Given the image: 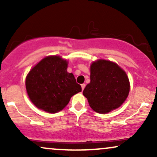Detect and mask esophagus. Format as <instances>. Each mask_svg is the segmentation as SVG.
Returning <instances> with one entry per match:
<instances>
[{"instance_id":"obj_1","label":"esophagus","mask_w":157,"mask_h":157,"mask_svg":"<svg viewBox=\"0 0 157 157\" xmlns=\"http://www.w3.org/2000/svg\"><path fill=\"white\" fill-rule=\"evenodd\" d=\"M85 86H86V85H85V84L81 85V87H82V90H83L85 89Z\"/></svg>"}]
</instances>
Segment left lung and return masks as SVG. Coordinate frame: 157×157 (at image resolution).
Wrapping results in <instances>:
<instances>
[{
	"label": "left lung",
	"instance_id": "left-lung-1",
	"mask_svg": "<svg viewBox=\"0 0 157 157\" xmlns=\"http://www.w3.org/2000/svg\"><path fill=\"white\" fill-rule=\"evenodd\" d=\"M91 82L83 90L89 105L98 113H108L120 107L128 95L127 75L117 64L105 60L91 66Z\"/></svg>",
	"mask_w": 157,
	"mask_h": 157
}]
</instances>
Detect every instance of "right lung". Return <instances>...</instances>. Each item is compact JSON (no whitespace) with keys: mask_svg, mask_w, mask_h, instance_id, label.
<instances>
[{"mask_svg":"<svg viewBox=\"0 0 157 157\" xmlns=\"http://www.w3.org/2000/svg\"><path fill=\"white\" fill-rule=\"evenodd\" d=\"M68 63L59 56H49L39 62L27 75L26 88L32 102L48 113H56L67 105L71 97L82 91Z\"/></svg>","mask_w":157,"mask_h":157,"instance_id":"1","label":"right lung"}]
</instances>
